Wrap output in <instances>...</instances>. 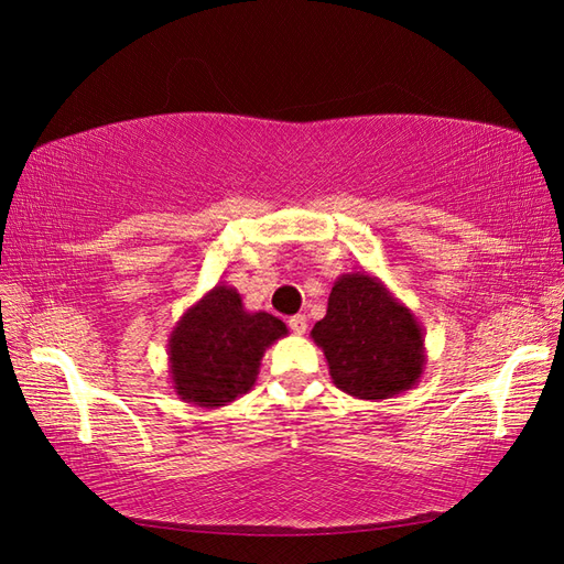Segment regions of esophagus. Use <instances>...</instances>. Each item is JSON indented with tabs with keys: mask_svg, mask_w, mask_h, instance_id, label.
Returning <instances> with one entry per match:
<instances>
[{
	"mask_svg": "<svg viewBox=\"0 0 564 564\" xmlns=\"http://www.w3.org/2000/svg\"><path fill=\"white\" fill-rule=\"evenodd\" d=\"M289 327H292L294 334H305V329H308V319H305V315H294L289 317Z\"/></svg>",
	"mask_w": 564,
	"mask_h": 564,
	"instance_id": "obj_1",
	"label": "esophagus"
}]
</instances>
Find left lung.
<instances>
[{
    "label": "left lung",
    "instance_id": "8db88e82",
    "mask_svg": "<svg viewBox=\"0 0 564 564\" xmlns=\"http://www.w3.org/2000/svg\"><path fill=\"white\" fill-rule=\"evenodd\" d=\"M336 388L357 400H388L414 388L425 369L423 329L414 313L369 272H346L327 315L311 332Z\"/></svg>",
    "mask_w": 564,
    "mask_h": 564
}]
</instances>
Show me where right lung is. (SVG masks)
Here are the masks:
<instances>
[{
	"label": "right lung",
	"instance_id": "add662e5",
	"mask_svg": "<svg viewBox=\"0 0 564 564\" xmlns=\"http://www.w3.org/2000/svg\"><path fill=\"white\" fill-rule=\"evenodd\" d=\"M286 334L282 319L263 311L249 313L235 286L216 284L169 334L174 392L202 409L235 402L253 388L265 348Z\"/></svg>",
	"mask_w": 564,
	"mask_h": 564
}]
</instances>
